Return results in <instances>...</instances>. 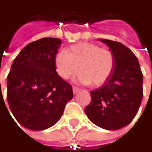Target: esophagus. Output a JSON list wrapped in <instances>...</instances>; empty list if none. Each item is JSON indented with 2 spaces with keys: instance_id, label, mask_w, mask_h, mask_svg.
I'll list each match as a JSON object with an SVG mask.
<instances>
[{
  "instance_id": "1",
  "label": "esophagus",
  "mask_w": 152,
  "mask_h": 152,
  "mask_svg": "<svg viewBox=\"0 0 152 152\" xmlns=\"http://www.w3.org/2000/svg\"><path fill=\"white\" fill-rule=\"evenodd\" d=\"M79 91H80V88H79V87H77V86H73V93H74V94H77Z\"/></svg>"
}]
</instances>
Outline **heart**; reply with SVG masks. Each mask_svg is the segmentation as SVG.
<instances>
[{
  "label": "heart",
  "instance_id": "b5f03b06",
  "mask_svg": "<svg viewBox=\"0 0 152 152\" xmlns=\"http://www.w3.org/2000/svg\"><path fill=\"white\" fill-rule=\"evenodd\" d=\"M57 74L68 79L78 70L77 80L94 86L103 85L113 71L115 58L111 50L91 42H79L67 48L66 53L58 51L54 58Z\"/></svg>",
  "mask_w": 152,
  "mask_h": 152
}]
</instances>
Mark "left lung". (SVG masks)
Masks as SVG:
<instances>
[{
    "label": "left lung",
    "mask_w": 152,
    "mask_h": 152,
    "mask_svg": "<svg viewBox=\"0 0 152 152\" xmlns=\"http://www.w3.org/2000/svg\"><path fill=\"white\" fill-rule=\"evenodd\" d=\"M99 40L112 51L115 66L108 80L90 93L92 101L85 112L99 127L118 130L127 126L138 112L143 95V75L130 49L116 41Z\"/></svg>",
    "instance_id": "1"
}]
</instances>
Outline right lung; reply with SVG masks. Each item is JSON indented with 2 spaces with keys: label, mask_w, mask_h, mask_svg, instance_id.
Returning a JSON list of instances; mask_svg holds the SVG:
<instances>
[{
  "label": "right lung",
  "mask_w": 152,
  "mask_h": 152,
  "mask_svg": "<svg viewBox=\"0 0 152 152\" xmlns=\"http://www.w3.org/2000/svg\"><path fill=\"white\" fill-rule=\"evenodd\" d=\"M61 43L58 38L50 37L30 42L16 57L8 75L10 109L29 130H45L55 125L73 98L71 86L56 72L54 58Z\"/></svg>",
  "instance_id": "add662e5"
}]
</instances>
